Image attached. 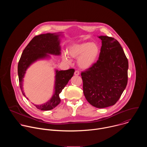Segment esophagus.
Instances as JSON below:
<instances>
[{
  "label": "esophagus",
  "instance_id": "1",
  "mask_svg": "<svg viewBox=\"0 0 147 147\" xmlns=\"http://www.w3.org/2000/svg\"><path fill=\"white\" fill-rule=\"evenodd\" d=\"M74 75L75 76H78V75H80V72L78 71H76L75 72H74Z\"/></svg>",
  "mask_w": 147,
  "mask_h": 147
}]
</instances>
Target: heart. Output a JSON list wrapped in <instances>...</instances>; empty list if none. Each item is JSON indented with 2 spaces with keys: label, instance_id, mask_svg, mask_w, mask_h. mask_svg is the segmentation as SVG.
Segmentation results:
<instances>
[{
  "label": "heart",
  "instance_id": "1",
  "mask_svg": "<svg viewBox=\"0 0 147 147\" xmlns=\"http://www.w3.org/2000/svg\"><path fill=\"white\" fill-rule=\"evenodd\" d=\"M69 56L74 59H78L77 64L82 69L91 67L98 60L100 54V48L95 43L91 42L74 44L68 49ZM63 59L68 63L71 62L70 57L66 53L63 55Z\"/></svg>",
  "mask_w": 147,
  "mask_h": 147
}]
</instances>
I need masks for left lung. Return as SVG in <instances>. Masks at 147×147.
Segmentation results:
<instances>
[{
  "mask_svg": "<svg viewBox=\"0 0 147 147\" xmlns=\"http://www.w3.org/2000/svg\"><path fill=\"white\" fill-rule=\"evenodd\" d=\"M102 47L98 60L81 73L83 92L94 107L113 106L126 87L129 62L119 42L113 38L100 35Z\"/></svg>",
  "mask_w": 147,
  "mask_h": 147,
  "instance_id": "left-lung-1",
  "label": "left lung"
}]
</instances>
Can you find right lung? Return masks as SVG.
Masks as SVG:
<instances>
[{
	"label": "right lung",
	"instance_id": "add662e5",
	"mask_svg": "<svg viewBox=\"0 0 147 147\" xmlns=\"http://www.w3.org/2000/svg\"><path fill=\"white\" fill-rule=\"evenodd\" d=\"M63 37L62 32L47 33L37 35L32 38L24 49L18 64V75L20 89L23 95L27 98L23 90L24 77L27 69L35 62L40 60H48L50 55H61V38ZM55 84L53 92L51 98L47 102L34 105L40 111H49L55 108L61 101L59 94L69 81L73 76V69L67 70H55ZM27 99L28 98H27Z\"/></svg>",
	"mask_w": 147,
	"mask_h": 147
}]
</instances>
